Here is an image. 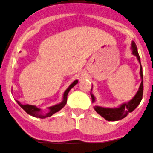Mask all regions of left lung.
Segmentation results:
<instances>
[{"instance_id":"left-lung-1","label":"left lung","mask_w":153,"mask_h":153,"mask_svg":"<svg viewBox=\"0 0 153 153\" xmlns=\"http://www.w3.org/2000/svg\"><path fill=\"white\" fill-rule=\"evenodd\" d=\"M132 49H133V54L137 56V59L140 63V57L139 56V53L137 52V45L134 42H132ZM140 76L142 78V82L140 84V88L137 91V94L134 96L131 100L129 102L124 103L118 108H105V107H98L95 106L94 110L100 116L105 118L108 121H117L123 119L125 117L128 115L129 113H131L134 111L137 107V106L141 102L142 98H143V68H142L141 63H140ZM92 98V102H94V97L92 94H91Z\"/></svg>"}]
</instances>
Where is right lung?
<instances>
[{
    "label": "right lung",
    "mask_w": 153,
    "mask_h": 153,
    "mask_svg": "<svg viewBox=\"0 0 153 153\" xmlns=\"http://www.w3.org/2000/svg\"><path fill=\"white\" fill-rule=\"evenodd\" d=\"M78 83V80H75V82L73 83L70 85V86L68 87L67 90L64 92V94H63V100L62 101L60 104H56V105L53 106V107H49V112L47 113L46 114H42L40 113V109L39 108H37L36 106L33 105H29V104H26V105H23V104H20L18 100H16V102L20 107L23 108L26 112L28 114L31 115L33 117H38V118H41V119H43V118H46V117H51L53 114H54L55 113L58 112V111H59L60 110L64 107L65 104H66L67 102V96H68V94L69 92V91L71 90L74 86H75L76 84Z\"/></svg>",
    "instance_id": "add662e5"
}]
</instances>
